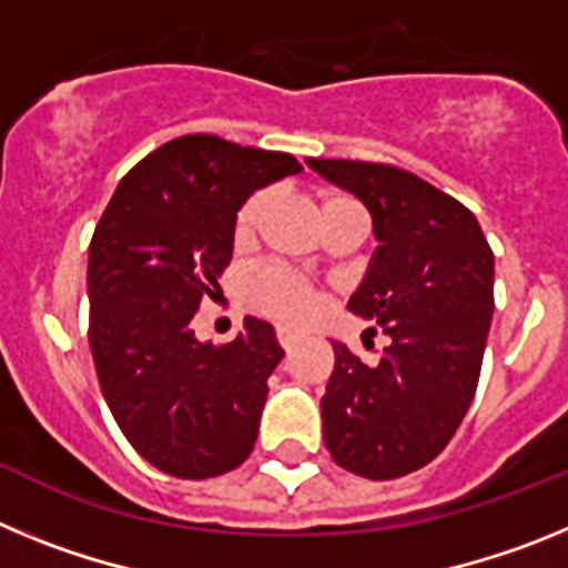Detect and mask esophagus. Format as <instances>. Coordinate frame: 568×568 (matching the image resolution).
Returning a JSON list of instances; mask_svg holds the SVG:
<instances>
[{"label":"esophagus","instance_id":"34e87169","mask_svg":"<svg viewBox=\"0 0 568 568\" xmlns=\"http://www.w3.org/2000/svg\"><path fill=\"white\" fill-rule=\"evenodd\" d=\"M275 338H278V344L284 346L287 353H290V349H293L295 344H298V335L290 333V329H278V333H275Z\"/></svg>","mask_w":568,"mask_h":568}]
</instances>
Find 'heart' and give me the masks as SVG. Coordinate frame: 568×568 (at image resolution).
Masks as SVG:
<instances>
[{"label":"heart","mask_w":568,"mask_h":568,"mask_svg":"<svg viewBox=\"0 0 568 568\" xmlns=\"http://www.w3.org/2000/svg\"><path fill=\"white\" fill-rule=\"evenodd\" d=\"M353 204L349 195L329 193L324 199V215L333 213V210L346 207ZM270 207V193L267 190H258V193L247 195L244 204L239 207L233 219V239L235 244H250L255 239V230H258L261 219ZM244 301L255 313L267 315V318L281 321V324H304L315 315L318 310V290L310 284L307 278L290 273L284 267H275V264H264V267H255L253 273L244 278Z\"/></svg>","instance_id":"heart-1"}]
</instances>
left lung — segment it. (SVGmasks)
Returning a JSON list of instances; mask_svg holds the SVG:
<instances>
[{
	"mask_svg": "<svg viewBox=\"0 0 568 568\" xmlns=\"http://www.w3.org/2000/svg\"><path fill=\"white\" fill-rule=\"evenodd\" d=\"M307 164L373 213L378 250L346 310L389 335L373 366L333 344L324 444L341 469L393 480L438 458L475 398L495 255L471 210L409 170L353 159Z\"/></svg>",
	"mask_w": 568,
	"mask_h": 568,
	"instance_id": "8db88e82",
	"label": "left lung"
}]
</instances>
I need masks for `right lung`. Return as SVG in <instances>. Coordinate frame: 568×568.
<instances>
[{"label": "right lung", "instance_id": "right-lung-1", "mask_svg": "<svg viewBox=\"0 0 568 568\" xmlns=\"http://www.w3.org/2000/svg\"><path fill=\"white\" fill-rule=\"evenodd\" d=\"M290 153L190 133L124 175L90 239L88 341L99 386L135 453L164 475L219 478L250 458L267 378L284 358L267 321L199 344L190 318L233 258L253 190L298 173Z\"/></svg>", "mask_w": 568, "mask_h": 568}]
</instances>
